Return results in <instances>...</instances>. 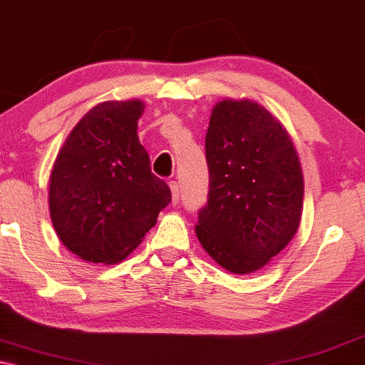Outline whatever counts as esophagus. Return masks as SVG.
<instances>
[{"instance_id": "34e87169", "label": "esophagus", "mask_w": 365, "mask_h": 365, "mask_svg": "<svg viewBox=\"0 0 365 365\" xmlns=\"http://www.w3.org/2000/svg\"><path fill=\"white\" fill-rule=\"evenodd\" d=\"M169 187H171V192H173V204H178V201H179V184L176 181H171V182H169Z\"/></svg>"}]
</instances>
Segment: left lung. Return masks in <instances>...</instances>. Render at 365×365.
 I'll return each instance as SVG.
<instances>
[{
	"instance_id": "obj_1",
	"label": "left lung",
	"mask_w": 365,
	"mask_h": 365,
	"mask_svg": "<svg viewBox=\"0 0 365 365\" xmlns=\"http://www.w3.org/2000/svg\"><path fill=\"white\" fill-rule=\"evenodd\" d=\"M206 159L209 197L196 236L222 269L256 272L301 224L304 176L292 139L262 104L224 98L209 119Z\"/></svg>"
}]
</instances>
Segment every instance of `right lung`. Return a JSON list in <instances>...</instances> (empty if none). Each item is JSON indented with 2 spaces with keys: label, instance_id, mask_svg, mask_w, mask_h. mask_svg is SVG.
<instances>
[{
  "label": "right lung",
  "instance_id": "add662e5",
  "mask_svg": "<svg viewBox=\"0 0 365 365\" xmlns=\"http://www.w3.org/2000/svg\"><path fill=\"white\" fill-rule=\"evenodd\" d=\"M141 99L89 109L59 149L49 176V216L63 246L88 262L126 259L171 202L138 138Z\"/></svg>",
  "mask_w": 365,
  "mask_h": 365
}]
</instances>
